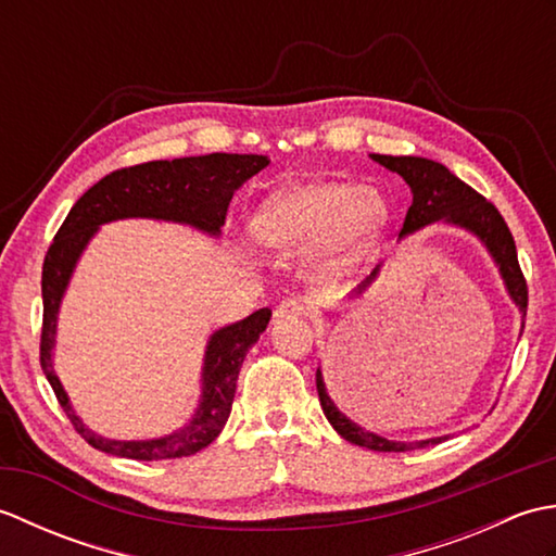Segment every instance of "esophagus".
<instances>
[{
    "label": "esophagus",
    "instance_id": "obj_1",
    "mask_svg": "<svg viewBox=\"0 0 556 556\" xmlns=\"http://www.w3.org/2000/svg\"><path fill=\"white\" fill-rule=\"evenodd\" d=\"M303 315H308V308H305V303L299 299L281 301L275 308V317H303Z\"/></svg>",
    "mask_w": 556,
    "mask_h": 556
}]
</instances>
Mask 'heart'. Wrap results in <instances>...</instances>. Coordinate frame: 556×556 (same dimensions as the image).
<instances>
[{
  "mask_svg": "<svg viewBox=\"0 0 556 556\" xmlns=\"http://www.w3.org/2000/svg\"><path fill=\"white\" fill-rule=\"evenodd\" d=\"M389 219L387 200L361 184L315 181L271 195L255 212V239L285 253L325 248L323 269L339 271L351 265Z\"/></svg>",
  "mask_w": 556,
  "mask_h": 556,
  "instance_id": "obj_1",
  "label": "heart"
}]
</instances>
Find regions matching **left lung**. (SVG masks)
Returning <instances> with one entry per match:
<instances>
[{
  "label": "left lung",
  "instance_id": "1",
  "mask_svg": "<svg viewBox=\"0 0 556 556\" xmlns=\"http://www.w3.org/2000/svg\"><path fill=\"white\" fill-rule=\"evenodd\" d=\"M372 160L380 162L382 167L396 172L399 176H404V181L413 191V203L406 212L404 227H401L399 236L413 233L420 227H425V224H432L440 219L473 231L478 239L488 245L494 263L500 265L504 285L509 289L514 303L521 308L526 317L528 285H526L521 265H518L514 236L509 227H506L504 217L500 215V210L494 207L490 200L482 198L478 191H473L468 184L460 181L458 176H454L440 162H432L425 157H410V155L408 157L372 155ZM375 275L377 269L372 271L370 279ZM370 279L365 281V285H370ZM315 384H317V396H320V406L325 410L327 420L332 422V428L351 444L372 448V452H410V448H422L428 444H440L442 440H446V437H437V440H425V442H392L387 440V437L363 430L361 425L351 422L344 413H339L334 401L327 396L320 368L315 372Z\"/></svg>",
  "mask_w": 556,
  "mask_h": 556
}]
</instances>
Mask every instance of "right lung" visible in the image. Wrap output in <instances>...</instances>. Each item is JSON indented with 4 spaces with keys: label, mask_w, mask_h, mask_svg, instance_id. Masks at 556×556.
Masks as SVG:
<instances>
[{
    "label": "right lung",
    "mask_w": 556,
    "mask_h": 556,
    "mask_svg": "<svg viewBox=\"0 0 556 556\" xmlns=\"http://www.w3.org/2000/svg\"><path fill=\"white\" fill-rule=\"evenodd\" d=\"M269 160L265 155H229L212 152L200 157L157 160L124 167L104 176L96 186L83 193L71 207L64 224L59 227L52 245L47 248L42 265V334H40V365L52 384L59 406L74 430L90 446L104 454L162 460L191 456L205 448L222 432L231 413L236 380L241 363L271 317L269 308H260L245 320L222 327L212 334L205 351L203 368V401L193 420L160 440L146 442H116L88 430L68 404L62 382L52 368V346L56 332V313L62 303L71 271L76 267L83 248L88 245L100 224L124 217H152L184 222L207 233H219L227 219L231 195L245 179L265 169Z\"/></svg>",
    "instance_id": "add662e5"
}]
</instances>
